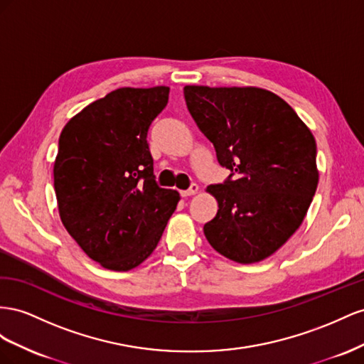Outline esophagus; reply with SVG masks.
I'll list each match as a JSON object with an SVG mask.
<instances>
[{
    "instance_id": "esophagus-1",
    "label": "esophagus",
    "mask_w": 364,
    "mask_h": 364,
    "mask_svg": "<svg viewBox=\"0 0 364 364\" xmlns=\"http://www.w3.org/2000/svg\"><path fill=\"white\" fill-rule=\"evenodd\" d=\"M198 189H200L198 186L192 184L188 191H183V192H181V196H184V198H186V196H192V195H195L196 192H198Z\"/></svg>"
}]
</instances>
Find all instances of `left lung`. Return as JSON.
Here are the masks:
<instances>
[{
  "instance_id": "1",
  "label": "left lung",
  "mask_w": 364,
  "mask_h": 364,
  "mask_svg": "<svg viewBox=\"0 0 364 364\" xmlns=\"http://www.w3.org/2000/svg\"><path fill=\"white\" fill-rule=\"evenodd\" d=\"M191 116L232 173L207 188L218 213L204 225L218 253L240 264L273 255L302 224L317 189V146L296 111L262 88L184 87Z\"/></svg>"
}]
</instances>
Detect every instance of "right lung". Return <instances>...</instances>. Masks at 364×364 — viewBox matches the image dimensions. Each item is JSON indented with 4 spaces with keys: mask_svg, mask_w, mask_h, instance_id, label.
I'll list each match as a JSON object with an SVG mask.
<instances>
[{
    "mask_svg": "<svg viewBox=\"0 0 364 364\" xmlns=\"http://www.w3.org/2000/svg\"><path fill=\"white\" fill-rule=\"evenodd\" d=\"M168 99V87L119 88L60 132L53 175L62 224L88 257L114 272L154 252L180 200L155 181L146 140Z\"/></svg>",
    "mask_w": 364,
    "mask_h": 364,
    "instance_id": "1",
    "label": "right lung"
}]
</instances>
